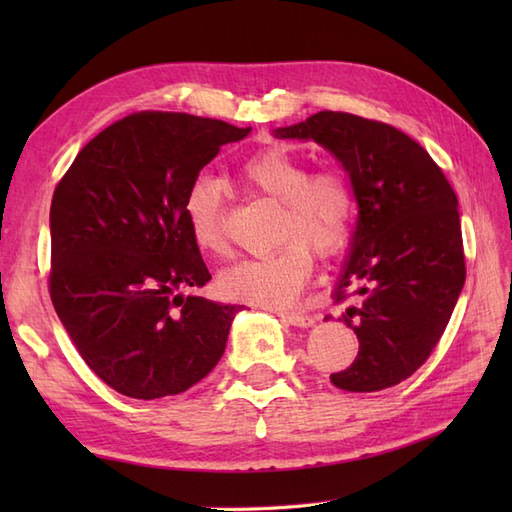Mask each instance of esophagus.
I'll use <instances>...</instances> for the list:
<instances>
[{
	"label": "esophagus",
	"mask_w": 512,
	"mask_h": 512,
	"mask_svg": "<svg viewBox=\"0 0 512 512\" xmlns=\"http://www.w3.org/2000/svg\"><path fill=\"white\" fill-rule=\"evenodd\" d=\"M277 317L288 325H295V328H310L314 323L308 314H299V312H277Z\"/></svg>",
	"instance_id": "1"
}]
</instances>
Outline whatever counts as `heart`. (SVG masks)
<instances>
[{
    "label": "heart",
    "mask_w": 512,
    "mask_h": 512,
    "mask_svg": "<svg viewBox=\"0 0 512 512\" xmlns=\"http://www.w3.org/2000/svg\"><path fill=\"white\" fill-rule=\"evenodd\" d=\"M250 189L279 202L273 253L242 259L220 275L222 295L253 306H286L299 295L312 270V250L334 257L350 244L356 195L345 173L334 167L310 171V162L288 147L255 151L237 167ZM224 187L198 176L184 193V217L202 253L226 255Z\"/></svg>",
    "instance_id": "heart-1"
}]
</instances>
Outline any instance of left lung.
I'll return each instance as SVG.
<instances>
[{
  "mask_svg": "<svg viewBox=\"0 0 512 512\" xmlns=\"http://www.w3.org/2000/svg\"><path fill=\"white\" fill-rule=\"evenodd\" d=\"M275 136L330 149L356 195L352 255L334 299L350 303L341 321L354 330L358 354L332 385L394 387L431 356L462 292L458 198L427 151L387 123L325 110Z\"/></svg>",
  "mask_w": 512,
  "mask_h": 512,
  "instance_id": "left-lung-1",
  "label": "left lung"
}]
</instances>
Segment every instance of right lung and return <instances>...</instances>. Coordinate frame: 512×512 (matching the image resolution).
<instances>
[{"instance_id": "add662e5", "label": "right lung", "mask_w": 512, "mask_h": 512, "mask_svg": "<svg viewBox=\"0 0 512 512\" xmlns=\"http://www.w3.org/2000/svg\"><path fill=\"white\" fill-rule=\"evenodd\" d=\"M248 132L180 112L129 114L94 136L54 189L52 306L83 361L118 394H182L224 354L239 306L189 292L211 273L184 193L222 145Z\"/></svg>"}]
</instances>
